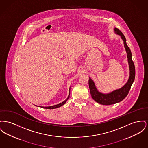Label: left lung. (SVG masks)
<instances>
[{
  "label": "left lung",
  "instance_id": "obj_1",
  "mask_svg": "<svg viewBox=\"0 0 148 148\" xmlns=\"http://www.w3.org/2000/svg\"><path fill=\"white\" fill-rule=\"evenodd\" d=\"M114 31L116 34L121 36L122 40L123 41L124 46L127 55V60L130 69V76L128 81L123 87L119 89H116L110 93L107 94L100 93L97 89L95 84L93 80L90 78H89V87L92 98L97 103L103 105L115 104L122 101L128 95L135 77V65L134 62L132 60V54L130 49L126 44V38L118 28H114Z\"/></svg>",
  "mask_w": 148,
  "mask_h": 148
}]
</instances>
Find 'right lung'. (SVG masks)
I'll use <instances>...</instances> for the list:
<instances>
[{
	"label": "right lung",
	"instance_id": "1",
	"mask_svg": "<svg viewBox=\"0 0 148 148\" xmlns=\"http://www.w3.org/2000/svg\"><path fill=\"white\" fill-rule=\"evenodd\" d=\"M70 88L69 89V93L68 97V98H67V99H66V100H65L64 102H61V103H59V104H56V105H54V106H49V107H42V108H46V109H54V108H58V107H61V106H62L63 104H65V103H66V102L67 101V100L69 99V98L70 94Z\"/></svg>",
	"mask_w": 148,
	"mask_h": 148
}]
</instances>
